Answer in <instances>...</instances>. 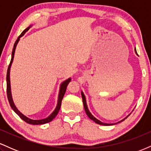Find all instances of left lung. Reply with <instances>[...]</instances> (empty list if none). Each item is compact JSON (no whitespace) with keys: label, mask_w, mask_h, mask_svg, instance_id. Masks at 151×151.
<instances>
[{"label":"left lung","mask_w":151,"mask_h":151,"mask_svg":"<svg viewBox=\"0 0 151 151\" xmlns=\"http://www.w3.org/2000/svg\"><path fill=\"white\" fill-rule=\"evenodd\" d=\"M135 52H136V53L137 54L136 52V48H135ZM81 97H82V101H83V104H84V109H85V111H86V114H87V116H89V118L90 119H91V120H93V121H94L95 123H96V124H100V125H104V126H111V125H114V124H116L117 123H115V124H106V123H103L101 122V121H100L99 120H98L97 119H96L91 114V113H90V111H89V109H88V107H87V105H86V98H85V96H84V93L81 91ZM128 116H126L125 119H124L123 120H121V121H119L118 123H120L121 122V121H124L125 119L127 118Z\"/></svg>","instance_id":"1"}]
</instances>
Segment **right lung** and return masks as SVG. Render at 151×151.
Instances as JSON below:
<instances>
[{
	"mask_svg": "<svg viewBox=\"0 0 151 151\" xmlns=\"http://www.w3.org/2000/svg\"><path fill=\"white\" fill-rule=\"evenodd\" d=\"M31 26H29L28 27L25 29L20 35L19 36L17 39V40L15 41L14 46H13V52H12V57H11V60H10V65L8 66V71H7V76H6V81H7V96H8V101H9V104L11 106V108L13 109V110L18 115L20 116L23 121H25L26 123L27 124H32V125H41V124H47V123H49L50 121H52L55 119V116L58 115L59 111H60V107H61V104H62V100L63 99L64 95H65L66 89H67V86L68 85V84L70 83V81H71V78H69V79H66L65 81H64L61 84V86H60V92H59V96H58V105H57L56 108H55V111L52 113L50 115L48 116L47 118L44 119H40V120H32V119H29L27 116H25V115H23L21 112H20V111L18 110V109L16 108L15 106L14 103H13V98H12V94H11V90H10V67H11L12 65V62L13 61V58H14V54L15 52V48H16L17 45L20 40V38L22 37V36L25 35V33L26 32L28 31L29 29L30 28Z\"/></svg>",
	"mask_w": 151,
	"mask_h": 151,
	"instance_id": "1",
	"label": "right lung"
}]
</instances>
